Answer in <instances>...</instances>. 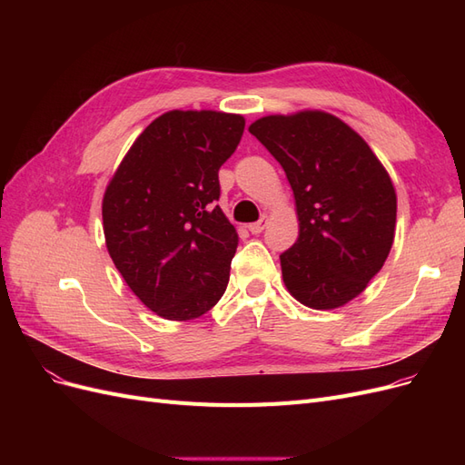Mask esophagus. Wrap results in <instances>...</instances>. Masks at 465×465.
I'll list each match as a JSON object with an SVG mask.
<instances>
[{
    "label": "esophagus",
    "mask_w": 465,
    "mask_h": 465,
    "mask_svg": "<svg viewBox=\"0 0 465 465\" xmlns=\"http://www.w3.org/2000/svg\"><path fill=\"white\" fill-rule=\"evenodd\" d=\"M267 221H270V217H267V215H262V219H260V221L248 224V231H250L252 234H260V232L267 227Z\"/></svg>",
    "instance_id": "1"
}]
</instances>
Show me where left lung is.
Segmentation results:
<instances>
[{
	"mask_svg": "<svg viewBox=\"0 0 465 465\" xmlns=\"http://www.w3.org/2000/svg\"><path fill=\"white\" fill-rule=\"evenodd\" d=\"M250 134L283 166L299 238L279 256L287 291L314 311L353 301L382 270L396 231V190L367 142L322 110L263 116Z\"/></svg>",
	"mask_w": 465,
	"mask_h": 465,
	"instance_id": "8db88e82",
	"label": "left lung"
}]
</instances>
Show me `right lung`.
<instances>
[{
  "mask_svg": "<svg viewBox=\"0 0 465 465\" xmlns=\"http://www.w3.org/2000/svg\"><path fill=\"white\" fill-rule=\"evenodd\" d=\"M242 132L241 114L164 112L135 139L108 182V254L135 297L161 318H200L227 289L238 234L215 202L219 168Z\"/></svg>",
  "mask_w": 465,
  "mask_h": 465,
  "instance_id": "1",
  "label": "right lung"
}]
</instances>
